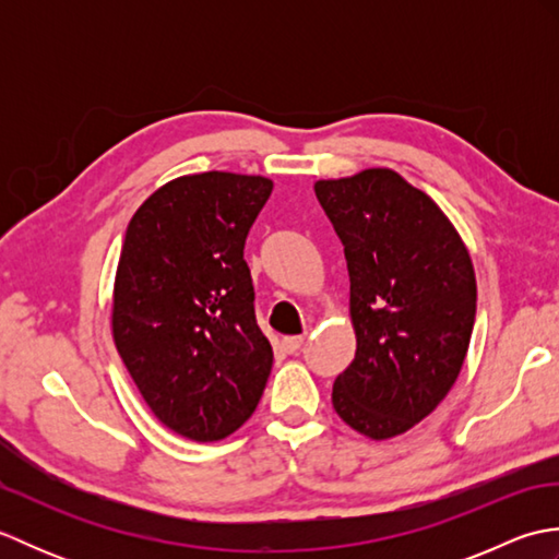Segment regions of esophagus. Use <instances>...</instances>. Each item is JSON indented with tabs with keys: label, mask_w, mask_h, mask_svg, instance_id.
<instances>
[{
	"label": "esophagus",
	"mask_w": 559,
	"mask_h": 559,
	"mask_svg": "<svg viewBox=\"0 0 559 559\" xmlns=\"http://www.w3.org/2000/svg\"><path fill=\"white\" fill-rule=\"evenodd\" d=\"M302 343H305V336H286L281 341V346H283V350L293 355L302 348Z\"/></svg>",
	"instance_id": "1"
}]
</instances>
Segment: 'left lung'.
<instances>
[{"instance_id": "8db88e82", "label": "left lung", "mask_w": 559, "mask_h": 559, "mask_svg": "<svg viewBox=\"0 0 559 559\" xmlns=\"http://www.w3.org/2000/svg\"><path fill=\"white\" fill-rule=\"evenodd\" d=\"M343 242L355 358L334 382V411L355 432L391 439L454 386L476 322V271L435 201L389 168L314 182Z\"/></svg>"}]
</instances>
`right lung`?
I'll use <instances>...</instances> for the list:
<instances>
[{"mask_svg":"<svg viewBox=\"0 0 559 559\" xmlns=\"http://www.w3.org/2000/svg\"><path fill=\"white\" fill-rule=\"evenodd\" d=\"M271 189L261 175H185L127 225L115 346L151 413L194 442L233 435L264 394L273 350L257 326L245 240Z\"/></svg>","mask_w":559,"mask_h":559,"instance_id":"add662e5","label":"right lung"}]
</instances>
